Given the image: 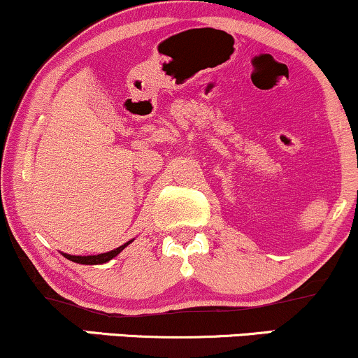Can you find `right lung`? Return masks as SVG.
<instances>
[{
  "mask_svg": "<svg viewBox=\"0 0 358 358\" xmlns=\"http://www.w3.org/2000/svg\"><path fill=\"white\" fill-rule=\"evenodd\" d=\"M127 244H131V241L126 242L124 245H119L117 249L109 250V252H104V254H97V256H71V254H64V256L67 257L69 261L79 262V264H104V262H108L113 257H116Z\"/></svg>",
  "mask_w": 358,
  "mask_h": 358,
  "instance_id": "right-lung-1",
  "label": "right lung"
}]
</instances>
